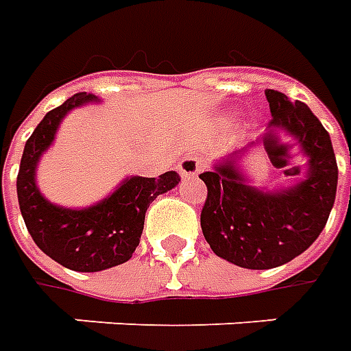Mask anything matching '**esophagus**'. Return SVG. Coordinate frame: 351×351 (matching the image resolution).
I'll return each mask as SVG.
<instances>
[{
  "mask_svg": "<svg viewBox=\"0 0 351 351\" xmlns=\"http://www.w3.org/2000/svg\"><path fill=\"white\" fill-rule=\"evenodd\" d=\"M203 169V161L197 158H184L182 161H178V173L182 178H195Z\"/></svg>",
  "mask_w": 351,
  "mask_h": 351,
  "instance_id": "esophagus-1",
  "label": "esophagus"
}]
</instances>
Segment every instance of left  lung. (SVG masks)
I'll return each instance as SVG.
<instances>
[{"instance_id":"obj_1","label":"left lung","mask_w":351,"mask_h":351,"mask_svg":"<svg viewBox=\"0 0 351 351\" xmlns=\"http://www.w3.org/2000/svg\"><path fill=\"white\" fill-rule=\"evenodd\" d=\"M272 120L263 135L213 163L199 178L206 184L201 229L218 258L243 269H274L312 246L324 231L337 195L339 167L331 137L304 103L265 90ZM263 145L275 165L278 147H297L307 167L291 186L258 189L243 173L240 160Z\"/></svg>"}]
</instances>
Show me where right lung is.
<instances>
[{"mask_svg":"<svg viewBox=\"0 0 351 351\" xmlns=\"http://www.w3.org/2000/svg\"><path fill=\"white\" fill-rule=\"evenodd\" d=\"M97 101L93 93H75L47 112L27 138L16 178L20 213L34 243L50 259L77 272L105 271L131 259L150 203L180 182L175 171L158 178L125 176L114 191L90 206L71 208L50 203L37 186V165L54 143L65 116L73 108Z\"/></svg>","mask_w":351,"mask_h":351,"instance_id":"add662e5","label":"right lung"}]
</instances>
